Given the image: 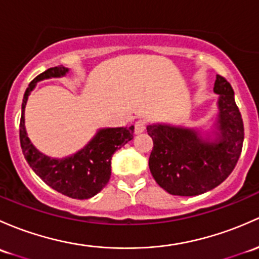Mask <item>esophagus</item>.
Here are the masks:
<instances>
[{
  "instance_id": "obj_1",
  "label": "esophagus",
  "mask_w": 259,
  "mask_h": 259,
  "mask_svg": "<svg viewBox=\"0 0 259 259\" xmlns=\"http://www.w3.org/2000/svg\"><path fill=\"white\" fill-rule=\"evenodd\" d=\"M146 129V122L144 120H139L135 122V134H141L145 132Z\"/></svg>"
}]
</instances>
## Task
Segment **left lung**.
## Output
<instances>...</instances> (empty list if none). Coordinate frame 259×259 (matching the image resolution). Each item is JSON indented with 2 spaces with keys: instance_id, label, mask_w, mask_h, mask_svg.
I'll return each mask as SVG.
<instances>
[{
  "instance_id": "8db88e82",
  "label": "left lung",
  "mask_w": 259,
  "mask_h": 259,
  "mask_svg": "<svg viewBox=\"0 0 259 259\" xmlns=\"http://www.w3.org/2000/svg\"><path fill=\"white\" fill-rule=\"evenodd\" d=\"M213 92L219 95V111L211 130L166 122L146 127L154 141L149 157L151 175L168 194H205L225 181L237 164L244 129L235 93L221 75H216Z\"/></svg>"
}]
</instances>
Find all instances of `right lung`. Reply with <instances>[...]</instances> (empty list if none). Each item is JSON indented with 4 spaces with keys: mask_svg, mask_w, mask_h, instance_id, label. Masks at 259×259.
<instances>
[{
    "mask_svg": "<svg viewBox=\"0 0 259 259\" xmlns=\"http://www.w3.org/2000/svg\"><path fill=\"white\" fill-rule=\"evenodd\" d=\"M69 68L53 67L40 73L29 83L22 102L20 122L21 148L32 170L48 186L68 197L84 200L102 191L111 175V156L134 138V125L102 127L84 148L65 157H51L40 152L29 140L24 125V109L31 92L40 80L65 77Z\"/></svg>",
    "mask_w": 259,
    "mask_h": 259,
    "instance_id": "obj_1",
    "label": "right lung"
}]
</instances>
